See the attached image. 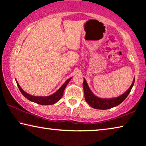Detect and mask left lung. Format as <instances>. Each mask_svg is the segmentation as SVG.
Listing matches in <instances>:
<instances>
[{
	"label": "left lung",
	"mask_w": 146,
	"mask_h": 146,
	"mask_svg": "<svg viewBox=\"0 0 146 146\" xmlns=\"http://www.w3.org/2000/svg\"><path fill=\"white\" fill-rule=\"evenodd\" d=\"M134 80H135V78L132 81V83L130 88L122 95L117 98H101L98 97L93 94L89 88L85 79L84 78L83 89L85 100L90 107L97 109V110H108V109L114 108L115 106L119 105L127 98L134 85Z\"/></svg>",
	"instance_id": "obj_1"
}]
</instances>
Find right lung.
Masks as SVG:
<instances>
[{
  "mask_svg": "<svg viewBox=\"0 0 146 146\" xmlns=\"http://www.w3.org/2000/svg\"><path fill=\"white\" fill-rule=\"evenodd\" d=\"M72 79V77L69 78V79H67L66 82H64V84L60 87V88L58 89V90L56 91V92H54L53 94L50 96H32L31 94H29L28 93L25 92L24 90H23L22 88H21V86H19L18 82H17L16 80L17 85L18 86V88L21 92L26 98L29 100L31 102H35V103H36L38 104H40V105H52V104H56V102H58L62 98L63 96V94H64V90L66 88L67 84L68 82L70 81V80Z\"/></svg>",
  "mask_w": 146,
  "mask_h": 146,
  "instance_id": "1",
  "label": "right lung"
}]
</instances>
